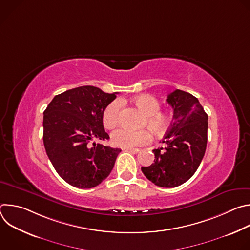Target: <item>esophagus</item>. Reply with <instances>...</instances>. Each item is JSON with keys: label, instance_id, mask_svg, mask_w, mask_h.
<instances>
[{"label": "esophagus", "instance_id": "1", "mask_svg": "<svg viewBox=\"0 0 250 250\" xmlns=\"http://www.w3.org/2000/svg\"><path fill=\"white\" fill-rule=\"evenodd\" d=\"M126 151H129V152H132V153H138L140 151L139 148H125Z\"/></svg>", "mask_w": 250, "mask_h": 250}]
</instances>
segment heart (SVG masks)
I'll return each instance as SVG.
<instances>
[{
	"label": "heart",
	"instance_id": "b5f03b06",
	"mask_svg": "<svg viewBox=\"0 0 250 250\" xmlns=\"http://www.w3.org/2000/svg\"><path fill=\"white\" fill-rule=\"evenodd\" d=\"M133 102L146 115V119L141 124L142 125H147L155 133H162L167 130L171 124V116L160 112V103L154 96L149 94L139 95L133 99ZM121 110L122 102L120 100H115L108 104L103 113V124L105 128L112 129L118 125ZM151 138L152 135L147 129L130 130L122 127L112 133L114 146L124 148L145 146L148 144Z\"/></svg>",
	"mask_w": 250,
	"mask_h": 250
}]
</instances>
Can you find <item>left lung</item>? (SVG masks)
<instances>
[{
  "label": "left lung",
  "mask_w": 250,
  "mask_h": 250,
  "mask_svg": "<svg viewBox=\"0 0 250 250\" xmlns=\"http://www.w3.org/2000/svg\"><path fill=\"white\" fill-rule=\"evenodd\" d=\"M173 109V122L153 149L154 163L141 167L149 181L163 188L180 186L194 175L205 155L208 141V115L190 93L175 90L167 96Z\"/></svg>",
  "instance_id": "left-lung-1"
}]
</instances>
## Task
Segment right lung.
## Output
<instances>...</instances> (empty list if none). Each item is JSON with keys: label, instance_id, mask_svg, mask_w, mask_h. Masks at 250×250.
<instances>
[{"label": "right lung", "instance_id": "right-lung-1", "mask_svg": "<svg viewBox=\"0 0 250 250\" xmlns=\"http://www.w3.org/2000/svg\"><path fill=\"white\" fill-rule=\"evenodd\" d=\"M94 86L56 95L43 113V144L54 169L68 184L90 189L111 173L120 148L93 140L109 139L103 125L104 109L116 99Z\"/></svg>", "mask_w": 250, "mask_h": 250}]
</instances>
